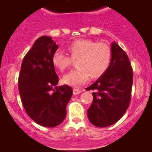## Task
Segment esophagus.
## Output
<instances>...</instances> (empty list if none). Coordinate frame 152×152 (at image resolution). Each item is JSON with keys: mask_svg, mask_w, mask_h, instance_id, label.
Returning a JSON list of instances; mask_svg holds the SVG:
<instances>
[{"mask_svg": "<svg viewBox=\"0 0 152 152\" xmlns=\"http://www.w3.org/2000/svg\"><path fill=\"white\" fill-rule=\"evenodd\" d=\"M82 90H81V89H79V88H74L73 90V95H78L79 94V93H82Z\"/></svg>", "mask_w": 152, "mask_h": 152, "instance_id": "obj_1", "label": "esophagus"}]
</instances>
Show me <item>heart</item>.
Returning <instances> with one entry per match:
<instances>
[{"label":"heart","instance_id":"1","mask_svg":"<svg viewBox=\"0 0 152 152\" xmlns=\"http://www.w3.org/2000/svg\"><path fill=\"white\" fill-rule=\"evenodd\" d=\"M67 49L73 60L77 59V68L65 75L62 79L64 83L70 86L84 85L90 76L92 79L99 78L107 71L112 60L111 48L104 42L78 39L68 45ZM71 59L63 51L57 50L52 56V63L64 72L72 65Z\"/></svg>","mask_w":152,"mask_h":152}]
</instances>
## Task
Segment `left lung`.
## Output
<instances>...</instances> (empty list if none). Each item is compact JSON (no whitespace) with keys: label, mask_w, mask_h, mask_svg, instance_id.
Instances as JSON below:
<instances>
[{"label":"left lung","mask_w":152,"mask_h":152,"mask_svg":"<svg viewBox=\"0 0 152 152\" xmlns=\"http://www.w3.org/2000/svg\"><path fill=\"white\" fill-rule=\"evenodd\" d=\"M111 50L112 60L107 71L86 88L94 90L87 116L98 127L111 126L121 118L131 99L133 72L129 59L116 42L111 44Z\"/></svg>","instance_id":"1"}]
</instances>
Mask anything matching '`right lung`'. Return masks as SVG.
Returning a JSON list of instances; mask_svg holds the SVG:
<instances>
[{"mask_svg": "<svg viewBox=\"0 0 152 152\" xmlns=\"http://www.w3.org/2000/svg\"><path fill=\"white\" fill-rule=\"evenodd\" d=\"M58 45L50 37L42 36L26 54L18 79L23 105L29 117L45 127H55L66 116V106L73 90L68 85L56 87L59 77L52 63Z\"/></svg>", "mask_w": 152, "mask_h": 152, "instance_id": "add662e5", "label": "right lung"}]
</instances>
